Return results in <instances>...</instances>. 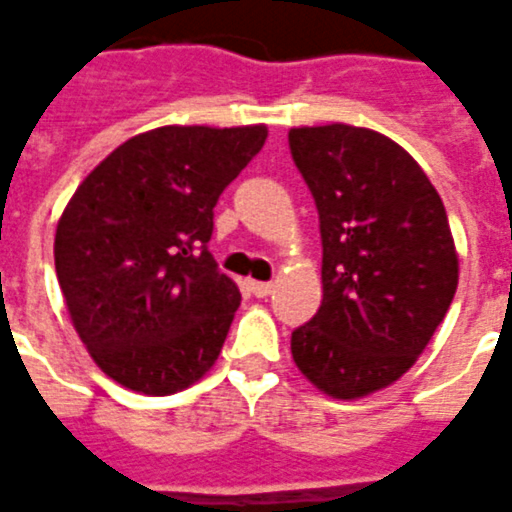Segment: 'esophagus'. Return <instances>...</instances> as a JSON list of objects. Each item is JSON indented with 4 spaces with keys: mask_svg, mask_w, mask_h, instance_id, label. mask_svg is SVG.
<instances>
[{
    "mask_svg": "<svg viewBox=\"0 0 512 512\" xmlns=\"http://www.w3.org/2000/svg\"><path fill=\"white\" fill-rule=\"evenodd\" d=\"M248 289H251L256 297H267V294H272V289H275V286H272V283H264V281H251L248 283Z\"/></svg>",
    "mask_w": 512,
    "mask_h": 512,
    "instance_id": "34e87169",
    "label": "esophagus"
}]
</instances>
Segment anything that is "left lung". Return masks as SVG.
<instances>
[{"instance_id": "left-lung-1", "label": "left lung", "mask_w": 512, "mask_h": 512, "mask_svg": "<svg viewBox=\"0 0 512 512\" xmlns=\"http://www.w3.org/2000/svg\"><path fill=\"white\" fill-rule=\"evenodd\" d=\"M289 147L322 231V305L292 333L294 365L324 395L365 398L417 363L453 302L445 204L417 160L371 128H292Z\"/></svg>"}]
</instances>
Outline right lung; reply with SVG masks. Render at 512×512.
Segmentation results:
<instances>
[{"label": "right lung", "mask_w": 512, "mask_h": 512, "mask_svg": "<svg viewBox=\"0 0 512 512\" xmlns=\"http://www.w3.org/2000/svg\"><path fill=\"white\" fill-rule=\"evenodd\" d=\"M267 141V125H163L119 144L57 223L54 264L89 357L141 395L210 371L240 289L207 251L212 210Z\"/></svg>", "instance_id": "obj_1"}]
</instances>
